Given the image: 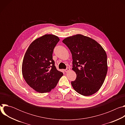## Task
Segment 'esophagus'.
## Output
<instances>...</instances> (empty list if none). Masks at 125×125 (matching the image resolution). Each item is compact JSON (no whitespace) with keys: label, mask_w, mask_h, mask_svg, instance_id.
I'll return each instance as SVG.
<instances>
[{"label":"esophagus","mask_w":125,"mask_h":125,"mask_svg":"<svg viewBox=\"0 0 125 125\" xmlns=\"http://www.w3.org/2000/svg\"><path fill=\"white\" fill-rule=\"evenodd\" d=\"M70 70V68H69V67H67L65 70V72H68Z\"/></svg>","instance_id":"esophagus-1"}]
</instances>
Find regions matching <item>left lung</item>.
<instances>
[{"instance_id": "1", "label": "left lung", "mask_w": 125, "mask_h": 125, "mask_svg": "<svg viewBox=\"0 0 125 125\" xmlns=\"http://www.w3.org/2000/svg\"><path fill=\"white\" fill-rule=\"evenodd\" d=\"M62 42L72 53V70L77 75L76 80L71 82L73 88L84 96L95 94L107 72L106 52L95 40L82 34L68 37Z\"/></svg>"}]
</instances>
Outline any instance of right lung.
Here are the masks:
<instances>
[{"instance_id":"1","label":"right lung","mask_w":125,"mask_h":125,"mask_svg":"<svg viewBox=\"0 0 125 125\" xmlns=\"http://www.w3.org/2000/svg\"><path fill=\"white\" fill-rule=\"evenodd\" d=\"M59 41L55 35L45 34L32 42L26 52L22 74L28 84L38 93L51 91L63 75L52 59L53 50Z\"/></svg>"}]
</instances>
